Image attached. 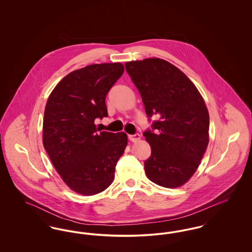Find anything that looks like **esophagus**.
Returning a JSON list of instances; mask_svg holds the SVG:
<instances>
[{
	"instance_id": "esophagus-1",
	"label": "esophagus",
	"mask_w": 252,
	"mask_h": 252,
	"mask_svg": "<svg viewBox=\"0 0 252 252\" xmlns=\"http://www.w3.org/2000/svg\"><path fill=\"white\" fill-rule=\"evenodd\" d=\"M128 139L133 142V143H136L138 141L141 140V136L140 134H135V135H128Z\"/></svg>"
}]
</instances>
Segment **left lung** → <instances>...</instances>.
<instances>
[{"instance_id": "left-lung-1", "label": "left lung", "mask_w": 252, "mask_h": 252, "mask_svg": "<svg viewBox=\"0 0 252 252\" xmlns=\"http://www.w3.org/2000/svg\"><path fill=\"white\" fill-rule=\"evenodd\" d=\"M126 70L137 87L148 117L158 115L144 133L151 146L146 177L165 188L192 178L209 144L210 117L203 97L179 68L157 58L128 61Z\"/></svg>"}]
</instances>
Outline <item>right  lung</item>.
<instances>
[{"label": "right lung", "instance_id": "1", "mask_svg": "<svg viewBox=\"0 0 252 252\" xmlns=\"http://www.w3.org/2000/svg\"><path fill=\"white\" fill-rule=\"evenodd\" d=\"M125 71L122 63L93 64L63 77L49 95L42 143L65 184L94 195L114 180L127 145L125 132L99 131L94 121L108 116L106 96Z\"/></svg>", "mask_w": 252, "mask_h": 252}]
</instances>
